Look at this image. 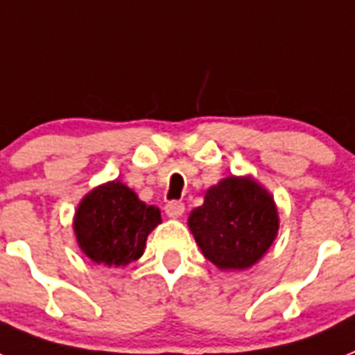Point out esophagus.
I'll return each instance as SVG.
<instances>
[{"label": "esophagus", "instance_id": "34e87169", "mask_svg": "<svg viewBox=\"0 0 355 355\" xmlns=\"http://www.w3.org/2000/svg\"><path fill=\"white\" fill-rule=\"evenodd\" d=\"M164 211H166V214H168L169 218H180L184 214V211H186V207H184L182 202H168L166 207H164Z\"/></svg>", "mask_w": 355, "mask_h": 355}]
</instances>
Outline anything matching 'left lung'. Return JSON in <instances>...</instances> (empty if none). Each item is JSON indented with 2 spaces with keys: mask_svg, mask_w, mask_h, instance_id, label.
<instances>
[{
  "mask_svg": "<svg viewBox=\"0 0 355 355\" xmlns=\"http://www.w3.org/2000/svg\"><path fill=\"white\" fill-rule=\"evenodd\" d=\"M187 227L202 254L220 270L251 269L278 236L274 196L252 177H225L211 186Z\"/></svg>",
  "mask_w": 355,
  "mask_h": 355,
  "instance_id": "left-lung-1",
  "label": "left lung"
}]
</instances>
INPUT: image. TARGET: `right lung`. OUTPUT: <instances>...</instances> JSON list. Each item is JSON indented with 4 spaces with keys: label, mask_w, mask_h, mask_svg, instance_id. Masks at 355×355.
<instances>
[{
    "label": "right lung",
    "mask_w": 355,
    "mask_h": 355,
    "mask_svg": "<svg viewBox=\"0 0 355 355\" xmlns=\"http://www.w3.org/2000/svg\"><path fill=\"white\" fill-rule=\"evenodd\" d=\"M160 209L142 202L121 180H110L83 196L73 214L77 245L94 263L124 267L144 254Z\"/></svg>",
    "instance_id": "add662e5"
}]
</instances>
